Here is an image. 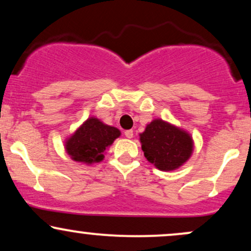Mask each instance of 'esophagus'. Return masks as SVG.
Segmentation results:
<instances>
[{"instance_id":"1","label":"esophagus","mask_w":251,"mask_h":251,"mask_svg":"<svg viewBox=\"0 0 251 251\" xmlns=\"http://www.w3.org/2000/svg\"><path fill=\"white\" fill-rule=\"evenodd\" d=\"M125 137L128 138V139L133 138V131H132V129H127V131H125Z\"/></svg>"}]
</instances>
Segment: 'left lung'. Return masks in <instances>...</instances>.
<instances>
[{
    "label": "left lung",
    "mask_w": 251,
    "mask_h": 251,
    "mask_svg": "<svg viewBox=\"0 0 251 251\" xmlns=\"http://www.w3.org/2000/svg\"><path fill=\"white\" fill-rule=\"evenodd\" d=\"M139 135L145 158L162 171L180 168L194 151L191 135L162 119L152 120Z\"/></svg>",
    "instance_id": "left-lung-1"
}]
</instances>
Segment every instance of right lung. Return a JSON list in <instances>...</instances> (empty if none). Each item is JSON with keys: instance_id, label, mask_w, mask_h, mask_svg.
<instances>
[{"instance_id": "obj_1", "label": "right lung", "mask_w": 251, "mask_h": 251, "mask_svg": "<svg viewBox=\"0 0 251 251\" xmlns=\"http://www.w3.org/2000/svg\"><path fill=\"white\" fill-rule=\"evenodd\" d=\"M122 134L117 127L103 124L98 118L91 117L67 138L65 149L68 155L77 163L93 164L103 159L106 149Z\"/></svg>"}]
</instances>
